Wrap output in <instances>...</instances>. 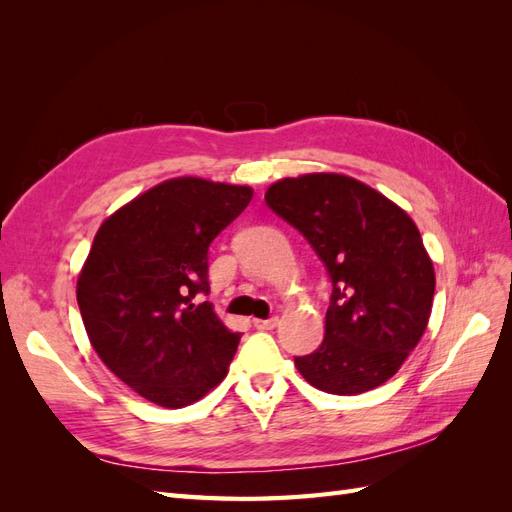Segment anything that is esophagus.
Returning <instances> with one entry per match:
<instances>
[{
	"label": "esophagus",
	"mask_w": 512,
	"mask_h": 512,
	"mask_svg": "<svg viewBox=\"0 0 512 512\" xmlns=\"http://www.w3.org/2000/svg\"><path fill=\"white\" fill-rule=\"evenodd\" d=\"M277 316H273V318H267V320H254V327L256 329H260V331H271V329H275L277 327Z\"/></svg>",
	"instance_id": "34e87169"
}]
</instances>
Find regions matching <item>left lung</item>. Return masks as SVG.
Returning a JSON list of instances; mask_svg holds the SVG:
<instances>
[{"instance_id":"8db88e82","label":"left lung","mask_w":512,"mask_h":512,"mask_svg":"<svg viewBox=\"0 0 512 512\" xmlns=\"http://www.w3.org/2000/svg\"><path fill=\"white\" fill-rule=\"evenodd\" d=\"M265 200L312 245L333 286L322 344L294 365L333 395L376 389L427 329L436 275L421 232L404 209L346 175L282 179Z\"/></svg>"}]
</instances>
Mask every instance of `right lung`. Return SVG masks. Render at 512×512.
Listing matches in <instances>:
<instances>
[{"instance_id": "obj_1", "label": "right lung", "mask_w": 512, "mask_h": 512, "mask_svg": "<svg viewBox=\"0 0 512 512\" xmlns=\"http://www.w3.org/2000/svg\"><path fill=\"white\" fill-rule=\"evenodd\" d=\"M245 185L164 181L108 218L76 284L104 365L162 408L190 406L226 376L241 333L209 301V245L250 205Z\"/></svg>"}]
</instances>
